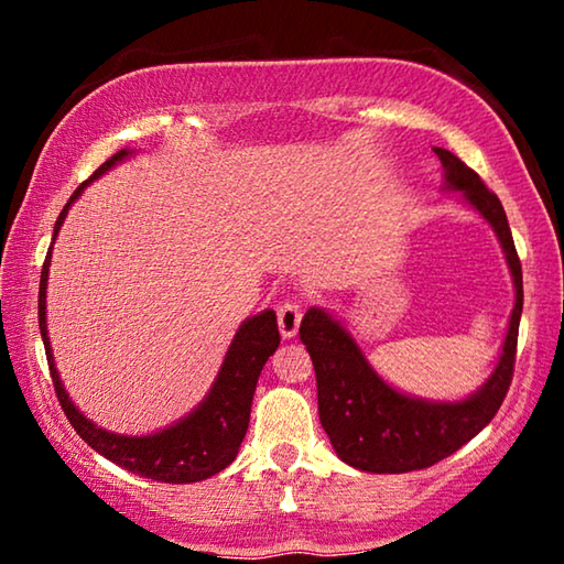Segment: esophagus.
<instances>
[{"instance_id":"obj_1","label":"esophagus","mask_w":564,"mask_h":564,"mask_svg":"<svg viewBox=\"0 0 564 564\" xmlns=\"http://www.w3.org/2000/svg\"><path fill=\"white\" fill-rule=\"evenodd\" d=\"M275 316H279V330H281L283 338H293L295 333H299L301 318H303L299 303L283 301V303L279 305V313H275Z\"/></svg>"}]
</instances>
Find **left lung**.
Masks as SVG:
<instances>
[{
    "instance_id": "left-lung-1",
    "label": "left lung",
    "mask_w": 564,
    "mask_h": 564,
    "mask_svg": "<svg viewBox=\"0 0 564 564\" xmlns=\"http://www.w3.org/2000/svg\"><path fill=\"white\" fill-rule=\"evenodd\" d=\"M443 164V188L463 194L492 226L512 275L514 305L500 358L488 380L463 400H431L400 393L378 376L350 330L326 308H308L301 340L316 368L318 415L343 463L362 473L395 475L423 470L473 441L508 395L522 316V265L500 198L447 149H433Z\"/></svg>"
}]
</instances>
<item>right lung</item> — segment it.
Masks as SVG:
<instances>
[{"label":"right lung","mask_w":564,"mask_h":564,"mask_svg":"<svg viewBox=\"0 0 564 564\" xmlns=\"http://www.w3.org/2000/svg\"><path fill=\"white\" fill-rule=\"evenodd\" d=\"M131 154V149L117 151V154L109 161H104V164L94 171L89 181H84V184L74 191L69 202L62 208L59 218H56L52 246L56 241V234H59L66 214H69L72 204L82 196V191L87 188L91 181L107 174L109 169L121 164L123 159H129ZM52 246L42 265L40 330L56 398H59V405L64 408L74 431L82 435V441L89 443L94 451L107 457V460L123 467V470L149 477V480L156 482H202L206 477L221 473L224 467L231 465L238 455V447H241L246 437L248 420H251L256 383H259L265 360L273 356L281 343L275 313L271 308H265L261 313H256V316L246 318L241 326H238L231 346H228L224 356L221 368H218L216 380L212 388H208L202 403L191 410L188 415L178 417L174 425H166L164 431L149 435L111 433L107 427H99L94 420H89L74 405V400L66 393V388L62 383L59 370L54 366L50 330H46V283H50Z\"/></svg>","instance_id":"obj_1"}]
</instances>
